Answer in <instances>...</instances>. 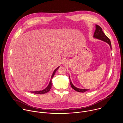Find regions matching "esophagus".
<instances>
[{
  "instance_id": "esophagus-1",
  "label": "esophagus",
  "mask_w": 123,
  "mask_h": 123,
  "mask_svg": "<svg viewBox=\"0 0 123 123\" xmlns=\"http://www.w3.org/2000/svg\"><path fill=\"white\" fill-rule=\"evenodd\" d=\"M64 62H64H64H63V63H64Z\"/></svg>"
}]
</instances>
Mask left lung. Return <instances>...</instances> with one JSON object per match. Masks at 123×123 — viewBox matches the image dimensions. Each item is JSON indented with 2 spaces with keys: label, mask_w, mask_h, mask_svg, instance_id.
I'll list each match as a JSON object with an SVG mask.
<instances>
[{
  "label": "left lung",
  "mask_w": 123,
  "mask_h": 123,
  "mask_svg": "<svg viewBox=\"0 0 123 123\" xmlns=\"http://www.w3.org/2000/svg\"><path fill=\"white\" fill-rule=\"evenodd\" d=\"M93 37L97 39H99L100 40H101L104 42H106L107 43H108L110 47L111 48V42L110 41V39H109V38L105 34L104 32L102 31V29L98 25H96V30L95 31L94 35H93ZM69 81H70V84H71V86H72V88L75 91H76V92H84L86 91H89V90L88 89H78L75 86H74V85L72 84L71 79H70L69 78Z\"/></svg>",
  "instance_id": "8db88e82"
}]
</instances>
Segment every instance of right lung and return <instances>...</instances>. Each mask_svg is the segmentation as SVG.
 <instances>
[{
    "instance_id": "obj_1",
    "label": "right lung",
    "mask_w": 123,
    "mask_h": 123,
    "mask_svg": "<svg viewBox=\"0 0 123 123\" xmlns=\"http://www.w3.org/2000/svg\"><path fill=\"white\" fill-rule=\"evenodd\" d=\"M59 68V67H58V68H57L53 73V74H52V76H51V79H50V81L49 82V85L48 86L46 87V88L42 91H37V92H31V93H35V94H44V93H47L49 91V90H50L51 87V84H52V82H51V79H52V78L54 77L56 72L57 71V70L58 69V68Z\"/></svg>"
}]
</instances>
